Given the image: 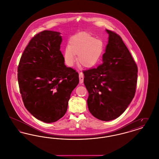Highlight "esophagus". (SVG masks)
I'll return each mask as SVG.
<instances>
[{
	"mask_svg": "<svg viewBox=\"0 0 159 159\" xmlns=\"http://www.w3.org/2000/svg\"><path fill=\"white\" fill-rule=\"evenodd\" d=\"M83 80H84V77H83V73L82 72H79V83L80 84L83 83Z\"/></svg>",
	"mask_w": 159,
	"mask_h": 159,
	"instance_id": "esophagus-1",
	"label": "esophagus"
}]
</instances>
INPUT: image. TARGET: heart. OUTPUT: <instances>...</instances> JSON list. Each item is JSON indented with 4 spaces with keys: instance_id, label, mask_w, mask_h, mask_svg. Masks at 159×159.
<instances>
[{
    "instance_id": "obj_1",
    "label": "heart",
    "mask_w": 159,
    "mask_h": 159,
    "mask_svg": "<svg viewBox=\"0 0 159 159\" xmlns=\"http://www.w3.org/2000/svg\"><path fill=\"white\" fill-rule=\"evenodd\" d=\"M104 50V44L101 39L80 33L70 38L68 46L64 50V60L68 66H73L76 61L75 55H77L79 65L92 67L100 60Z\"/></svg>"
}]
</instances>
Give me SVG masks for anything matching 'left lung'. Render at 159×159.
Instances as JSON below:
<instances>
[{
	"label": "left lung",
	"mask_w": 159,
	"mask_h": 159,
	"mask_svg": "<svg viewBox=\"0 0 159 159\" xmlns=\"http://www.w3.org/2000/svg\"><path fill=\"white\" fill-rule=\"evenodd\" d=\"M109 34L103 63L83 71L88 91L87 103L95 117L110 121L119 117L134 98L138 67L121 37L112 31Z\"/></svg>",
	"instance_id": "8db88e82"
}]
</instances>
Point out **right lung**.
<instances>
[{
    "mask_svg": "<svg viewBox=\"0 0 159 159\" xmlns=\"http://www.w3.org/2000/svg\"><path fill=\"white\" fill-rule=\"evenodd\" d=\"M60 33L44 30L32 38L18 67V82L25 107L45 123L58 120L66 113L79 74L64 64Z\"/></svg>",
    "mask_w": 159,
    "mask_h": 159,
    "instance_id": "1",
    "label": "right lung"
}]
</instances>
